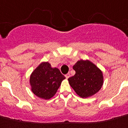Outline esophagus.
Here are the masks:
<instances>
[{
	"label": "esophagus",
	"mask_w": 128,
	"mask_h": 128,
	"mask_svg": "<svg viewBox=\"0 0 128 128\" xmlns=\"http://www.w3.org/2000/svg\"><path fill=\"white\" fill-rule=\"evenodd\" d=\"M65 76H66V78H68L70 77V73H68V74H66V75H65Z\"/></svg>",
	"instance_id": "esophagus-1"
}]
</instances>
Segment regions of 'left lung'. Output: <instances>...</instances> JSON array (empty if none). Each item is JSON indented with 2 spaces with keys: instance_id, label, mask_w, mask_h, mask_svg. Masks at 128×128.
Here are the masks:
<instances>
[{
  "instance_id": "left-lung-1",
  "label": "left lung",
  "mask_w": 128,
  "mask_h": 128,
  "mask_svg": "<svg viewBox=\"0 0 128 128\" xmlns=\"http://www.w3.org/2000/svg\"><path fill=\"white\" fill-rule=\"evenodd\" d=\"M74 76L68 78L69 83L78 95L87 98L97 93L103 84L102 73L89 60H80L73 66Z\"/></svg>"
}]
</instances>
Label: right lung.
Listing matches in <instances>:
<instances>
[{
	"label": "right lung",
	"mask_w": 128,
	"mask_h": 128,
	"mask_svg": "<svg viewBox=\"0 0 128 128\" xmlns=\"http://www.w3.org/2000/svg\"><path fill=\"white\" fill-rule=\"evenodd\" d=\"M65 76L58 69L52 68L48 62H42L33 71L30 76L33 93L44 99H50L55 95Z\"/></svg>",
	"instance_id": "obj_1"
}]
</instances>
